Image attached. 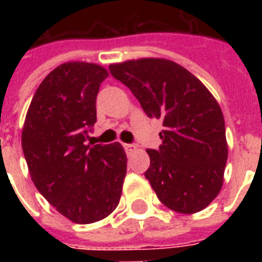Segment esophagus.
Returning a JSON list of instances; mask_svg holds the SVG:
<instances>
[{
    "instance_id": "1",
    "label": "esophagus",
    "mask_w": 262,
    "mask_h": 262,
    "mask_svg": "<svg viewBox=\"0 0 262 262\" xmlns=\"http://www.w3.org/2000/svg\"><path fill=\"white\" fill-rule=\"evenodd\" d=\"M123 148H125V151H126L127 154H130V152L137 149V145H135V144H123Z\"/></svg>"
}]
</instances>
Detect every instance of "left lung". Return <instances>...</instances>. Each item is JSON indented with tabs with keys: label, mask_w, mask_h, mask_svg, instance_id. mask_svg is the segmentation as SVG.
<instances>
[{
	"label": "left lung",
	"mask_w": 262,
	"mask_h": 262,
	"mask_svg": "<svg viewBox=\"0 0 262 262\" xmlns=\"http://www.w3.org/2000/svg\"><path fill=\"white\" fill-rule=\"evenodd\" d=\"M133 92L149 118L163 121L159 149H147L144 172L158 199L179 213H195L223 185L228 148L222 108L194 75L163 58L132 59L108 67Z\"/></svg>",
	"instance_id": "obj_1"
}]
</instances>
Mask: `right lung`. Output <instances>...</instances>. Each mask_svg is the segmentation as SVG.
I'll return each instance as SVG.
<instances>
[{
  "label": "right lung",
  "mask_w": 262,
  "mask_h": 262,
  "mask_svg": "<svg viewBox=\"0 0 262 262\" xmlns=\"http://www.w3.org/2000/svg\"><path fill=\"white\" fill-rule=\"evenodd\" d=\"M107 76L96 63L59 65L38 87L23 126L21 147L32 182L61 215L79 224L114 211L126 175L121 144L85 143Z\"/></svg>",
  "instance_id": "1"
}]
</instances>
